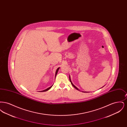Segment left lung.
I'll return each instance as SVG.
<instances>
[{
	"mask_svg": "<svg viewBox=\"0 0 127 127\" xmlns=\"http://www.w3.org/2000/svg\"><path fill=\"white\" fill-rule=\"evenodd\" d=\"M69 80H70V82H71V84H72V85L73 86V87H74V88H75L76 89H77V90L80 91L79 90V89H78V88H77V87H76V86L74 85L73 84L72 82H71V79H70V76H69ZM104 86H103V87H104ZM82 92H87V91H82Z\"/></svg>",
	"mask_w": 127,
	"mask_h": 127,
	"instance_id": "1",
	"label": "left lung"
}]
</instances>
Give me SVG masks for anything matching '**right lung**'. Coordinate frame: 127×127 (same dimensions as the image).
Wrapping results in <instances>:
<instances>
[{
	"instance_id": "right-lung-1",
	"label": "right lung",
	"mask_w": 127,
	"mask_h": 127,
	"mask_svg": "<svg viewBox=\"0 0 127 127\" xmlns=\"http://www.w3.org/2000/svg\"><path fill=\"white\" fill-rule=\"evenodd\" d=\"M59 69H60V67H58V68H57V69L56 70V73H55V77H56V75H57V73H58V71H59ZM53 86V85L51 86H50V87H49L48 88V89H46V90H43L42 91H40L39 92H45V91H48V90H49L50 88H51V87Z\"/></svg>"
}]
</instances>
